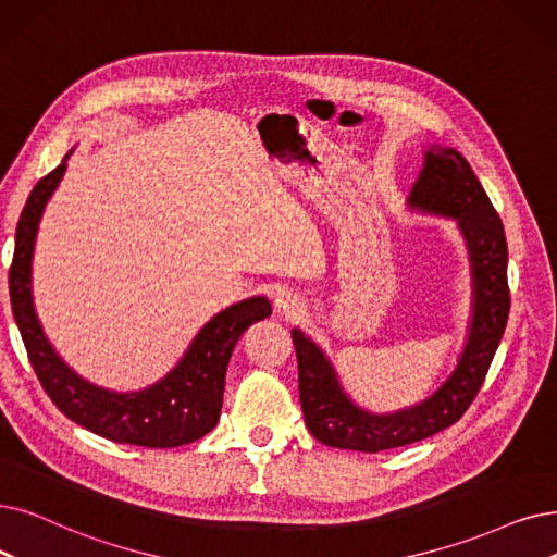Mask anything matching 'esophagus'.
<instances>
[{
	"mask_svg": "<svg viewBox=\"0 0 557 557\" xmlns=\"http://www.w3.org/2000/svg\"><path fill=\"white\" fill-rule=\"evenodd\" d=\"M275 309L284 317H296L298 311H302V300L292 292H284L275 298Z\"/></svg>",
	"mask_w": 557,
	"mask_h": 557,
	"instance_id": "obj_1",
	"label": "esophagus"
}]
</instances>
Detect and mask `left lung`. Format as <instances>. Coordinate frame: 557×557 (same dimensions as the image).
<instances>
[{"instance_id": "1", "label": "left lung", "mask_w": 557, "mask_h": 557, "mask_svg": "<svg viewBox=\"0 0 557 557\" xmlns=\"http://www.w3.org/2000/svg\"><path fill=\"white\" fill-rule=\"evenodd\" d=\"M409 205L453 215L467 236L475 284L467 348L437 394L398 414L375 417L344 396L323 352L294 330L305 425L325 446L377 453L421 442L453 425L478 396L505 332L510 313L505 230L467 159L455 150L432 148Z\"/></svg>"}]
</instances>
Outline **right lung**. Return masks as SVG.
I'll return each instance as SVG.
<instances>
[{"label": "right lung", "instance_id": "obj_1", "mask_svg": "<svg viewBox=\"0 0 557 557\" xmlns=\"http://www.w3.org/2000/svg\"><path fill=\"white\" fill-rule=\"evenodd\" d=\"M63 171L65 161L34 186L20 213L9 269L11 309L40 386L70 421L115 444L175 448L202 440L221 419L227 361L238 336L271 317V302L250 298L221 311L200 330L180 364L150 389L111 394L84 382L47 344L32 305L34 238Z\"/></svg>", "mask_w": 557, "mask_h": 557}]
</instances>
